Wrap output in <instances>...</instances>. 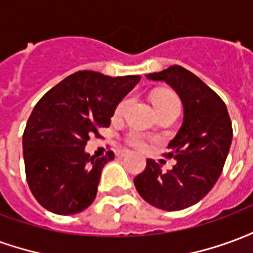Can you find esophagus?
I'll use <instances>...</instances> for the list:
<instances>
[{
  "instance_id": "obj_1",
  "label": "esophagus",
  "mask_w": 253,
  "mask_h": 253,
  "mask_svg": "<svg viewBox=\"0 0 253 253\" xmlns=\"http://www.w3.org/2000/svg\"><path fill=\"white\" fill-rule=\"evenodd\" d=\"M116 157H125L127 154V150H118V152H115Z\"/></svg>"
}]
</instances>
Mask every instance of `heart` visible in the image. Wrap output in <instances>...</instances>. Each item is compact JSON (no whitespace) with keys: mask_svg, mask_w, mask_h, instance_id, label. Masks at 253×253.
Returning <instances> with one entry per match:
<instances>
[{"mask_svg":"<svg viewBox=\"0 0 253 253\" xmlns=\"http://www.w3.org/2000/svg\"><path fill=\"white\" fill-rule=\"evenodd\" d=\"M127 104H128V99L122 100L121 103L118 104V107H116V115L123 114L125 110H126ZM153 104L156 108L164 107V105H179V100H177V97H176V94L173 92H170V90H161V92H159V93H156L153 96ZM130 143H131L132 146H135V148H143L145 146L142 139L137 137V135L131 137Z\"/></svg>","mask_w":253,"mask_h":253,"instance_id":"1","label":"heart"}]
</instances>
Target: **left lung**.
Listing matches in <instances>:
<instances>
[{
  "mask_svg": "<svg viewBox=\"0 0 253 253\" xmlns=\"http://www.w3.org/2000/svg\"><path fill=\"white\" fill-rule=\"evenodd\" d=\"M146 77L173 88L184 118L168 145L167 156L176 160L175 167L164 173L161 165L148 159L134 184L152 206L177 211L198 203L217 183L232 143V122L222 99L184 67L175 65Z\"/></svg>",
  "mask_w": 253,
  "mask_h": 253,
  "instance_id": "8db88e82",
  "label": "left lung"
}]
</instances>
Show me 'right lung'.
I'll return each instance as SVG.
<instances>
[{
  "mask_svg": "<svg viewBox=\"0 0 253 253\" xmlns=\"http://www.w3.org/2000/svg\"><path fill=\"white\" fill-rule=\"evenodd\" d=\"M139 80L83 70L38 101L23 134V156L31 192L48 211L77 214L94 201L101 170L115 156L90 157L85 145L110 126L116 105Z\"/></svg>",
  "mask_w": 253,
  "mask_h": 253,
  "instance_id": "1",
  "label": "right lung"
}]
</instances>
